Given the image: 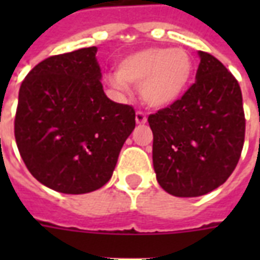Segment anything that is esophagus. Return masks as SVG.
<instances>
[{
	"mask_svg": "<svg viewBox=\"0 0 260 260\" xmlns=\"http://www.w3.org/2000/svg\"><path fill=\"white\" fill-rule=\"evenodd\" d=\"M136 122H138V124H146L147 122L146 114L143 113V112H140V110L136 112Z\"/></svg>",
	"mask_w": 260,
	"mask_h": 260,
	"instance_id": "1",
	"label": "esophagus"
}]
</instances>
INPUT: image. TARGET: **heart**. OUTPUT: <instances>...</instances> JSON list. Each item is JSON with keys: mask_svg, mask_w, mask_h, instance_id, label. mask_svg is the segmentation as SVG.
Masks as SVG:
<instances>
[{"mask_svg": "<svg viewBox=\"0 0 260 260\" xmlns=\"http://www.w3.org/2000/svg\"><path fill=\"white\" fill-rule=\"evenodd\" d=\"M194 73L187 51L169 47H148L120 60L116 77L109 82L117 89L140 86L143 101L151 108H165L179 100Z\"/></svg>", "mask_w": 260, "mask_h": 260, "instance_id": "heart-1", "label": "heart"}]
</instances>
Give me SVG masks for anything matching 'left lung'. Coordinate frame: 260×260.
<instances>
[{"instance_id": "left-lung-1", "label": "left lung", "mask_w": 260, "mask_h": 260, "mask_svg": "<svg viewBox=\"0 0 260 260\" xmlns=\"http://www.w3.org/2000/svg\"><path fill=\"white\" fill-rule=\"evenodd\" d=\"M198 55L196 82L170 106L148 116L156 179L175 197H198L221 186L244 144L239 82L213 55Z\"/></svg>"}]
</instances>
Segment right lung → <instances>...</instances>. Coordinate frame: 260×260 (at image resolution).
Here are the masks:
<instances>
[{
  "instance_id": "right-lung-1",
  "label": "right lung",
  "mask_w": 260,
  "mask_h": 260,
  "mask_svg": "<svg viewBox=\"0 0 260 260\" xmlns=\"http://www.w3.org/2000/svg\"><path fill=\"white\" fill-rule=\"evenodd\" d=\"M97 47L54 55L26 74L18 91L14 138L29 173L64 194L100 189L135 129L132 106L102 89Z\"/></svg>"
}]
</instances>
